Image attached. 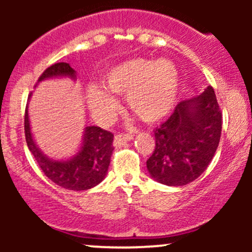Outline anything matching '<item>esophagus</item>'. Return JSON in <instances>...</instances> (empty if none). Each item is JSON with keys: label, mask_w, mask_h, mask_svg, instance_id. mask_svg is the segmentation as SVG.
Segmentation results:
<instances>
[{"label": "esophagus", "mask_w": 252, "mask_h": 252, "mask_svg": "<svg viewBox=\"0 0 252 252\" xmlns=\"http://www.w3.org/2000/svg\"><path fill=\"white\" fill-rule=\"evenodd\" d=\"M134 138V135L131 134H118L115 136V146H121L126 141H130Z\"/></svg>", "instance_id": "1"}]
</instances>
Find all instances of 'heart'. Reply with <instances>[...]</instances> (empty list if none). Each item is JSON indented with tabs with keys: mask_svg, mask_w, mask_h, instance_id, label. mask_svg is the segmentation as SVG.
Returning a JSON list of instances; mask_svg holds the SVG:
<instances>
[{
	"mask_svg": "<svg viewBox=\"0 0 252 252\" xmlns=\"http://www.w3.org/2000/svg\"><path fill=\"white\" fill-rule=\"evenodd\" d=\"M100 85L88 91L89 105L98 120L108 122L116 114L118 103L110 94H126L132 114L147 123H155L169 114L176 102L180 76L168 59L152 62L134 58L115 65L104 74Z\"/></svg>",
	"mask_w": 252,
	"mask_h": 252,
	"instance_id": "1",
	"label": "heart"
}]
</instances>
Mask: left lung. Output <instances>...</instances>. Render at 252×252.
I'll return each instance as SVG.
<instances>
[{"label":"left lung","mask_w":252,"mask_h":252,"mask_svg":"<svg viewBox=\"0 0 252 252\" xmlns=\"http://www.w3.org/2000/svg\"><path fill=\"white\" fill-rule=\"evenodd\" d=\"M221 134V110L212 86L178 103L168 120L154 130L155 149L147 168L156 181L185 186L207 168Z\"/></svg>","instance_id":"1"}]
</instances>
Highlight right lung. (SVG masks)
<instances>
[{
    "mask_svg": "<svg viewBox=\"0 0 252 252\" xmlns=\"http://www.w3.org/2000/svg\"><path fill=\"white\" fill-rule=\"evenodd\" d=\"M59 76L76 78V71L67 63H57L46 68L37 82ZM25 135L28 149L40 168L58 186L72 190H85L94 187L105 178L114 152V135L108 130L94 126H88L79 153L67 161H53L40 152L32 137L27 108L25 111Z\"/></svg>",
    "mask_w": 252,
    "mask_h": 252,
    "instance_id": "add662e5",
    "label": "right lung"
}]
</instances>
